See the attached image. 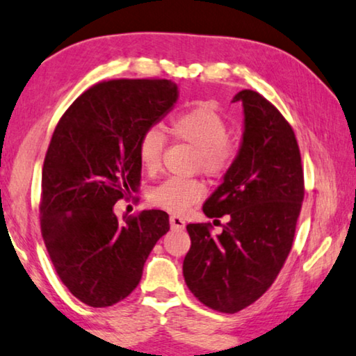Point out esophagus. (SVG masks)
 Here are the masks:
<instances>
[{
	"label": "esophagus",
	"instance_id": "1",
	"mask_svg": "<svg viewBox=\"0 0 356 356\" xmlns=\"http://www.w3.org/2000/svg\"><path fill=\"white\" fill-rule=\"evenodd\" d=\"M170 227L175 229H184L186 227V222L183 217L179 216H170Z\"/></svg>",
	"mask_w": 356,
	"mask_h": 356
}]
</instances>
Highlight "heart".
Instances as JSON below:
<instances>
[{
    "mask_svg": "<svg viewBox=\"0 0 356 356\" xmlns=\"http://www.w3.org/2000/svg\"><path fill=\"white\" fill-rule=\"evenodd\" d=\"M167 133L195 149L194 165L208 178H222L239 154L238 145L228 139L227 118L209 103H197L179 111L168 122ZM162 147L164 137L158 129L149 128L140 136L136 152L143 172H158ZM203 195L204 188L197 179L167 178L149 192V202L170 213H183Z\"/></svg>",
    "mask_w": 356,
    "mask_h": 356,
    "instance_id": "1",
    "label": "heart"
}]
</instances>
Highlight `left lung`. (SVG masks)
Masks as SVG:
<instances>
[{
  "label": "left lung",
  "instance_id": "1",
  "mask_svg": "<svg viewBox=\"0 0 356 356\" xmlns=\"http://www.w3.org/2000/svg\"><path fill=\"white\" fill-rule=\"evenodd\" d=\"M233 102L244 106L239 154L203 204L209 219L229 220L217 236L211 223H189L191 250L183 263L192 294L228 314L257 302L275 282L305 195L300 149L288 120L254 90H241Z\"/></svg>",
  "mask_w": 356,
  "mask_h": 356
}]
</instances>
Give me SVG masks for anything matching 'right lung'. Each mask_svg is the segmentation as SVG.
<instances>
[{
    "instance_id": "obj_1",
    "label": "right lung",
    "mask_w": 356,
    "mask_h": 356,
    "mask_svg": "<svg viewBox=\"0 0 356 356\" xmlns=\"http://www.w3.org/2000/svg\"><path fill=\"white\" fill-rule=\"evenodd\" d=\"M177 99L168 79L103 81L74 99L54 129L42 170V238L62 283L89 307L128 297L170 229L164 211L118 220L114 204L139 188L137 142Z\"/></svg>"
}]
</instances>
